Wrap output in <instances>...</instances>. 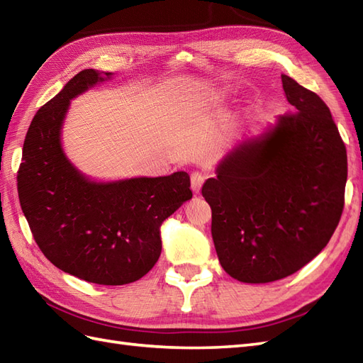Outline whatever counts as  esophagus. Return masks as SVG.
Masks as SVG:
<instances>
[{
	"label": "esophagus",
	"mask_w": 363,
	"mask_h": 363,
	"mask_svg": "<svg viewBox=\"0 0 363 363\" xmlns=\"http://www.w3.org/2000/svg\"><path fill=\"white\" fill-rule=\"evenodd\" d=\"M190 179H191V190L194 193H199L201 189H202V184L206 182V174H202L199 172H194V173H191Z\"/></svg>",
	"instance_id": "esophagus-1"
}]
</instances>
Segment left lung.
Returning a JSON list of instances; mask_svg holds the SVG:
<instances>
[{"label": "left lung", "mask_w": 363, "mask_h": 363, "mask_svg": "<svg viewBox=\"0 0 363 363\" xmlns=\"http://www.w3.org/2000/svg\"><path fill=\"white\" fill-rule=\"evenodd\" d=\"M288 113L235 144L202 187L222 268L245 284L279 281L327 247L343 210L347 148L327 104L282 75Z\"/></svg>", "instance_id": "obj_1"}]
</instances>
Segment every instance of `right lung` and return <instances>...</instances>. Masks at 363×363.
<instances>
[{
  "instance_id": "right-lung-1",
  "label": "right lung",
  "mask_w": 363,
  "mask_h": 363,
  "mask_svg": "<svg viewBox=\"0 0 363 363\" xmlns=\"http://www.w3.org/2000/svg\"><path fill=\"white\" fill-rule=\"evenodd\" d=\"M113 78L86 69L33 116L18 170V196L33 239L64 273L99 285L135 282L160 259V227L191 199L190 176L96 181L62 148L70 101Z\"/></svg>"
}]
</instances>
